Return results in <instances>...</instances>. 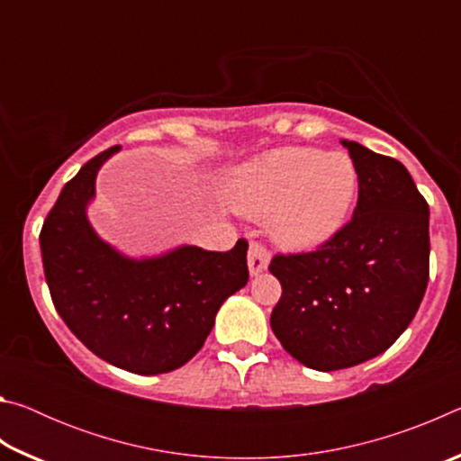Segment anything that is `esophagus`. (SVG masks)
I'll return each instance as SVG.
<instances>
[{"mask_svg":"<svg viewBox=\"0 0 461 461\" xmlns=\"http://www.w3.org/2000/svg\"><path fill=\"white\" fill-rule=\"evenodd\" d=\"M270 264V254L268 249L264 248L262 244H249V249H248V270L249 275L252 276H258L260 272H264L268 268Z\"/></svg>","mask_w":461,"mask_h":461,"instance_id":"1","label":"esophagus"}]
</instances>
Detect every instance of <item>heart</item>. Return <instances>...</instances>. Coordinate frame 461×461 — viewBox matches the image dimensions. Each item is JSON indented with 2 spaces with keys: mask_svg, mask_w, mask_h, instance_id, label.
<instances>
[{
  "mask_svg": "<svg viewBox=\"0 0 461 461\" xmlns=\"http://www.w3.org/2000/svg\"><path fill=\"white\" fill-rule=\"evenodd\" d=\"M236 212L267 217L278 244L294 249L330 241L352 213L357 168L346 152L319 148H275L241 162L225 178Z\"/></svg>",
  "mask_w": 461,
  "mask_h": 461,
  "instance_id": "b5f03b06",
  "label": "heart"
}]
</instances>
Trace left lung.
Listing matches in <instances>:
<instances>
[{"instance_id": "left-lung-1", "label": "left lung", "mask_w": 461, "mask_h": 461, "mask_svg": "<svg viewBox=\"0 0 461 461\" xmlns=\"http://www.w3.org/2000/svg\"><path fill=\"white\" fill-rule=\"evenodd\" d=\"M357 168L348 225L309 254L275 256L283 296L270 327L294 360L319 372L352 368L393 346L429 280V205L399 160L341 140Z\"/></svg>"}]
</instances>
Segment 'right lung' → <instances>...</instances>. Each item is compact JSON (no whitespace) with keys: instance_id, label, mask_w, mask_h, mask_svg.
I'll return each instance as SVG.
<instances>
[{"instance_id":"obj_1","label":"right lung","mask_w":461,"mask_h":461,"mask_svg":"<svg viewBox=\"0 0 461 461\" xmlns=\"http://www.w3.org/2000/svg\"><path fill=\"white\" fill-rule=\"evenodd\" d=\"M113 146L91 158L60 191L41 231L54 307L77 339L122 370L154 376L199 352L223 301L248 283V244L230 252L176 246L158 256L120 252L99 236L87 207Z\"/></svg>"}]
</instances>
